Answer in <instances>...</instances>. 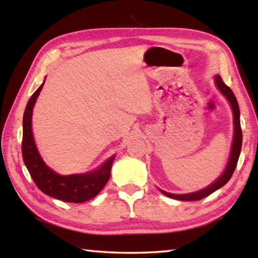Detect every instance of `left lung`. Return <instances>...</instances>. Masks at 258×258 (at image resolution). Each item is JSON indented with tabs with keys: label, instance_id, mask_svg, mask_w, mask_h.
<instances>
[{
	"label": "left lung",
	"instance_id": "obj_1",
	"mask_svg": "<svg viewBox=\"0 0 258 258\" xmlns=\"http://www.w3.org/2000/svg\"><path fill=\"white\" fill-rule=\"evenodd\" d=\"M215 83L218 89L221 90V92L223 93L226 97V99L230 101L231 107H232V110H233V116H234V138H233V145H232V149H231V155H230L228 166H226L225 171L223 174H222L221 177L218 178L217 181L214 182L212 185H209L204 190L194 192V194H187V195H173V194H168V192L161 191L165 196H167L169 198L184 200V202H194V200H200L205 197H207V196L213 194L214 191H216L217 189H220L221 186L226 184L231 178V176H232L235 167H237L240 151H241V145H242V131H241V125H240V111H239L238 101L237 99H235V95L233 94L232 90L225 84L223 80L221 78V76L217 75L215 77Z\"/></svg>",
	"mask_w": 258,
	"mask_h": 258
}]
</instances>
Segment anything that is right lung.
Segmentation results:
<instances>
[{
	"instance_id": "1",
	"label": "right lung",
	"mask_w": 258,
	"mask_h": 258,
	"mask_svg": "<svg viewBox=\"0 0 258 258\" xmlns=\"http://www.w3.org/2000/svg\"><path fill=\"white\" fill-rule=\"evenodd\" d=\"M43 85L44 83L30 97L24 112V131L23 142H21L24 163L35 184L45 195L66 203L87 202L95 197L107 184L115 157L108 159L97 171L81 174V175L61 176L47 167L38 154L32 133L33 107Z\"/></svg>"
}]
</instances>
